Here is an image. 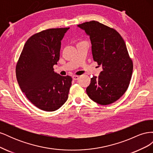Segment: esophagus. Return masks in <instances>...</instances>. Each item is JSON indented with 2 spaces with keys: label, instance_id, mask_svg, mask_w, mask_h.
<instances>
[{
  "label": "esophagus",
  "instance_id": "34e87169",
  "mask_svg": "<svg viewBox=\"0 0 153 153\" xmlns=\"http://www.w3.org/2000/svg\"><path fill=\"white\" fill-rule=\"evenodd\" d=\"M78 78H79V76H78V75H73V79L74 80H77Z\"/></svg>",
  "mask_w": 153,
  "mask_h": 153
}]
</instances>
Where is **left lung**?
Masks as SVG:
<instances>
[{
	"instance_id": "obj_1",
	"label": "left lung",
	"mask_w": 153,
	"mask_h": 153,
	"mask_svg": "<svg viewBox=\"0 0 153 153\" xmlns=\"http://www.w3.org/2000/svg\"><path fill=\"white\" fill-rule=\"evenodd\" d=\"M78 26L89 36L94 61L103 69L98 77L91 78L87 94L100 105L113 103L128 89L133 73V61L124 41L116 30L98 21Z\"/></svg>"
}]
</instances>
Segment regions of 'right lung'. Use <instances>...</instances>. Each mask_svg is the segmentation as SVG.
I'll use <instances>...</instances> for the list:
<instances>
[{"label": "right lung", "mask_w": 153, "mask_h": 153, "mask_svg": "<svg viewBox=\"0 0 153 153\" xmlns=\"http://www.w3.org/2000/svg\"><path fill=\"white\" fill-rule=\"evenodd\" d=\"M69 29H48L28 39L16 66L18 84L30 102L47 112L57 110L68 98L72 78L53 71L60 57L61 40Z\"/></svg>", "instance_id": "right-lung-1"}]
</instances>
